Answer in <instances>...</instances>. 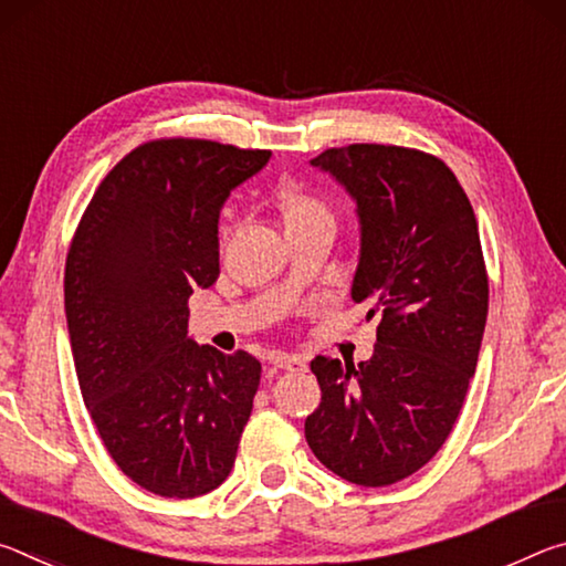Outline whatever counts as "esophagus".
<instances>
[{
  "mask_svg": "<svg viewBox=\"0 0 566 566\" xmlns=\"http://www.w3.org/2000/svg\"><path fill=\"white\" fill-rule=\"evenodd\" d=\"M272 364H274V367L290 369V371H296V369H304L306 367L304 357H300V354H286V352L272 354Z\"/></svg>",
  "mask_w": 566,
  "mask_h": 566,
  "instance_id": "1",
  "label": "esophagus"
}]
</instances>
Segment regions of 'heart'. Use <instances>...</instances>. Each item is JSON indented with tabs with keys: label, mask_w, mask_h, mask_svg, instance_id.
I'll return each instance as SVG.
<instances>
[{
	"label": "heart",
	"mask_w": 566,
	"mask_h": 566,
	"mask_svg": "<svg viewBox=\"0 0 566 566\" xmlns=\"http://www.w3.org/2000/svg\"><path fill=\"white\" fill-rule=\"evenodd\" d=\"M276 214L282 219L284 232L314 224H332L329 207L319 197H314L312 191H304L294 185H284L276 191Z\"/></svg>",
	"instance_id": "obj_1"
}]
</instances>
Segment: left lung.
<instances>
[{
	"label": "left lung",
	"instance_id": "8db88e82",
	"mask_svg": "<svg viewBox=\"0 0 566 566\" xmlns=\"http://www.w3.org/2000/svg\"><path fill=\"white\" fill-rule=\"evenodd\" d=\"M310 165L357 205L352 300L381 322L371 359H312L322 401L304 437L334 474L387 486L439 452L474 377L490 306L476 217L454 171L424 151L349 145Z\"/></svg>",
	"mask_w": 566,
	"mask_h": 566
}]
</instances>
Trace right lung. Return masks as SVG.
<instances>
[{
  "label": "right lung",
  "mask_w": 566,
  "mask_h": 566,
  "mask_svg": "<svg viewBox=\"0 0 566 566\" xmlns=\"http://www.w3.org/2000/svg\"><path fill=\"white\" fill-rule=\"evenodd\" d=\"M272 151L161 139L129 151L66 256L76 379L104 447L134 484L171 500L232 472L262 364L187 334L195 290L219 276V212Z\"/></svg>",
  "instance_id": "obj_1"
}]
</instances>
